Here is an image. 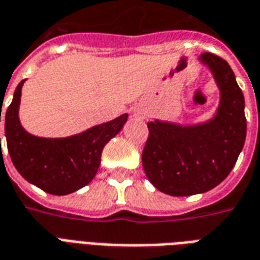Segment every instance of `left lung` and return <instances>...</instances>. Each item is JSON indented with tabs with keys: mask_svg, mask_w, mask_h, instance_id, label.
Returning <instances> with one entry per match:
<instances>
[{
	"mask_svg": "<svg viewBox=\"0 0 260 260\" xmlns=\"http://www.w3.org/2000/svg\"><path fill=\"white\" fill-rule=\"evenodd\" d=\"M199 59L220 89L216 117L191 126L147 122L143 170L158 191L171 196L203 193L217 186L233 170L245 142V102L233 69L216 54L203 53Z\"/></svg>",
	"mask_w": 260,
	"mask_h": 260,
	"instance_id": "left-lung-1",
	"label": "left lung"
}]
</instances>
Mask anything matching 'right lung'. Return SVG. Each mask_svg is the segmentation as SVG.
Masks as SVG:
<instances>
[{
  "label": "right lung",
  "instance_id": "1",
  "mask_svg": "<svg viewBox=\"0 0 260 260\" xmlns=\"http://www.w3.org/2000/svg\"><path fill=\"white\" fill-rule=\"evenodd\" d=\"M23 83L25 80L18 85L5 114V138L15 169L26 181L51 195L78 191L94 178L103 147L122 129L128 114L79 135L54 139L33 136L22 128L18 115Z\"/></svg>",
  "mask_w": 260,
  "mask_h": 260
}]
</instances>
